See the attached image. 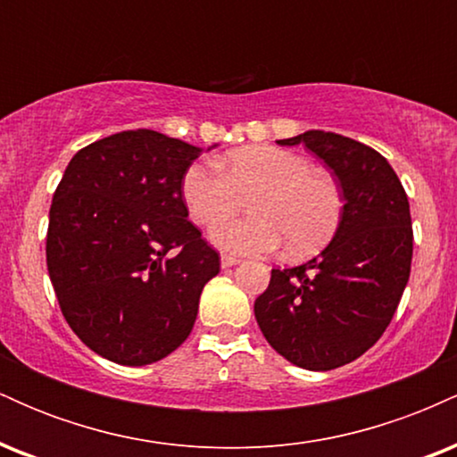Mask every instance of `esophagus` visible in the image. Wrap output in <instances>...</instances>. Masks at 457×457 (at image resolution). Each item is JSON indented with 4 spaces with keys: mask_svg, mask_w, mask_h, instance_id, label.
<instances>
[{
    "mask_svg": "<svg viewBox=\"0 0 457 457\" xmlns=\"http://www.w3.org/2000/svg\"><path fill=\"white\" fill-rule=\"evenodd\" d=\"M238 258H236V255H228V253H223L221 255V266H223V269H229V266H236V264H238Z\"/></svg>",
    "mask_w": 457,
    "mask_h": 457,
    "instance_id": "34e87169",
    "label": "esophagus"
}]
</instances>
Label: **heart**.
I'll return each mask as SVG.
<instances>
[{
  "instance_id": "heart-1",
  "label": "heart",
  "mask_w": 457,
  "mask_h": 457,
  "mask_svg": "<svg viewBox=\"0 0 457 457\" xmlns=\"http://www.w3.org/2000/svg\"><path fill=\"white\" fill-rule=\"evenodd\" d=\"M255 195L253 218H226ZM182 195L195 223H212L211 238L225 251L270 253L283 240L292 255L312 253L335 234L344 212L342 187L327 170L312 167L298 152L253 145L229 152L225 171L212 161L187 170Z\"/></svg>"
}]
</instances>
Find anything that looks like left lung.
Listing matches in <instances>:
<instances>
[{
	"label": "left lung",
	"instance_id": "1",
	"mask_svg": "<svg viewBox=\"0 0 457 457\" xmlns=\"http://www.w3.org/2000/svg\"><path fill=\"white\" fill-rule=\"evenodd\" d=\"M277 144H301L327 162L342 187L344 212L322 253L272 269L255 298V320L290 363L328 371L378 342L400 305L412 262L411 206L385 156L361 141L307 130Z\"/></svg>",
	"mask_w": 457,
	"mask_h": 457
}]
</instances>
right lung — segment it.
Masks as SVG:
<instances>
[{
  "label": "right lung",
  "instance_id": "obj_1",
  "mask_svg": "<svg viewBox=\"0 0 457 457\" xmlns=\"http://www.w3.org/2000/svg\"><path fill=\"white\" fill-rule=\"evenodd\" d=\"M199 152L156 130H122L79 150L55 188L46 269L57 303L77 337L113 363L174 353L221 269L182 195Z\"/></svg>",
  "mask_w": 457,
  "mask_h": 457
}]
</instances>
